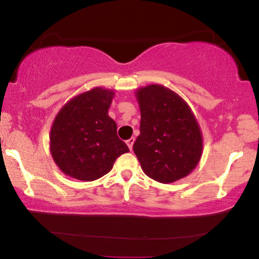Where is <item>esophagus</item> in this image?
Listing matches in <instances>:
<instances>
[{
    "label": "esophagus",
    "mask_w": 259,
    "mask_h": 259,
    "mask_svg": "<svg viewBox=\"0 0 259 259\" xmlns=\"http://www.w3.org/2000/svg\"><path fill=\"white\" fill-rule=\"evenodd\" d=\"M134 142H135V139H134V138H130V139L127 140V141H126V145H127V147H129V150H130V151L133 150V145H134Z\"/></svg>",
    "instance_id": "1"
}]
</instances>
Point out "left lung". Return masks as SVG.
<instances>
[{
    "mask_svg": "<svg viewBox=\"0 0 259 259\" xmlns=\"http://www.w3.org/2000/svg\"><path fill=\"white\" fill-rule=\"evenodd\" d=\"M141 121L133 150L142 170L162 184L185 178L202 156V134L194 113L178 94L162 85L136 91Z\"/></svg>",
    "mask_w": 259,
    "mask_h": 259,
    "instance_id": "obj_1",
    "label": "left lung"
}]
</instances>
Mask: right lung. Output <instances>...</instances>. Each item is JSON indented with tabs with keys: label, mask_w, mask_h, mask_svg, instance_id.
Returning <instances> with one entry per match:
<instances>
[{
	"label": "right lung",
	"mask_w": 259,
	"mask_h": 259,
	"mask_svg": "<svg viewBox=\"0 0 259 259\" xmlns=\"http://www.w3.org/2000/svg\"><path fill=\"white\" fill-rule=\"evenodd\" d=\"M113 96L112 90L95 88L68 101L56 115L50 150L64 174L82 181L96 180L129 151L108 115Z\"/></svg>",
	"instance_id": "add662e5"
}]
</instances>
